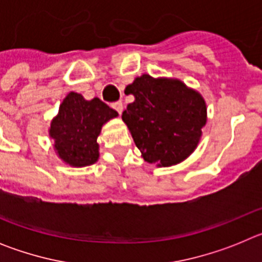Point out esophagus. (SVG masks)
Here are the masks:
<instances>
[{"label":"esophagus","mask_w":262,"mask_h":262,"mask_svg":"<svg viewBox=\"0 0 262 262\" xmlns=\"http://www.w3.org/2000/svg\"><path fill=\"white\" fill-rule=\"evenodd\" d=\"M113 108H115L117 110L118 114H122V111H123V103L120 102V101H118V102H114L113 103Z\"/></svg>","instance_id":"34e87169"}]
</instances>
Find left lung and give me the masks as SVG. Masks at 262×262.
I'll return each instance as SVG.
<instances>
[{"instance_id": "1", "label": "left lung", "mask_w": 262, "mask_h": 262, "mask_svg": "<svg viewBox=\"0 0 262 262\" xmlns=\"http://www.w3.org/2000/svg\"><path fill=\"white\" fill-rule=\"evenodd\" d=\"M135 101L122 119L148 163L169 166L195 149L206 124V103L184 82L143 75L126 88Z\"/></svg>"}]
</instances>
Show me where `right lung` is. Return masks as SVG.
<instances>
[{
    "label": "right lung",
    "instance_id": "1",
    "mask_svg": "<svg viewBox=\"0 0 262 262\" xmlns=\"http://www.w3.org/2000/svg\"><path fill=\"white\" fill-rule=\"evenodd\" d=\"M118 113L99 98L86 101L78 93H69L52 120L50 135L55 148L72 166L92 165L98 160L97 138L101 127Z\"/></svg>",
    "mask_w": 262,
    "mask_h": 262
}]
</instances>
